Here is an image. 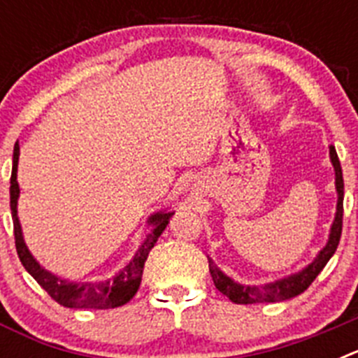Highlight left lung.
<instances>
[{"instance_id": "8db88e82", "label": "left lung", "mask_w": 358, "mask_h": 358, "mask_svg": "<svg viewBox=\"0 0 358 358\" xmlns=\"http://www.w3.org/2000/svg\"><path fill=\"white\" fill-rule=\"evenodd\" d=\"M330 159L334 164L335 170V189H337V211H335L334 224H331L330 236H328L327 245L319 251V255L315 256V260L310 265H306L303 271L296 274H290L287 278H281V280L273 281V283H265V285H242V283H236L235 280H231L229 276L220 271L213 262L208 258L210 262V273L213 278V283L224 296H227L233 303L236 305H252V303H274V301H285L290 297L299 296L301 292H305L312 281L317 278V274L321 273L324 265L328 264L334 252L337 251V245H339L341 233H343V199H344V181H343V169H341V161L337 157V152L335 147L330 145Z\"/></svg>"}]
</instances>
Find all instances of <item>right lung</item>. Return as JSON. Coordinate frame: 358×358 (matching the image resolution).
Segmentation results:
<instances>
[{
  "mask_svg": "<svg viewBox=\"0 0 358 358\" xmlns=\"http://www.w3.org/2000/svg\"><path fill=\"white\" fill-rule=\"evenodd\" d=\"M17 161H19V145L14 147V164H12L10 177V211L12 220H14V238L17 256L23 267L34 276V280L50 294L52 299H55L59 305L68 306V308H94L106 310L116 308L125 303H129L138 292L143 276L145 262L148 258L150 249L156 245L157 238L169 226L173 211H157L150 215L147 222L152 224V233H148L143 240L141 248L136 251L134 258L129 262L125 267L120 271L116 276L109 278L106 281H85V283H71V281L61 280L55 274L44 271L36 258L28 251L27 243L23 238V231L17 218V199H19V185H17Z\"/></svg>",
  "mask_w": 358,
  "mask_h": 358,
  "instance_id": "right-lung-1",
  "label": "right lung"
}]
</instances>
